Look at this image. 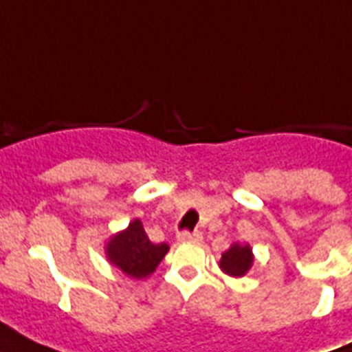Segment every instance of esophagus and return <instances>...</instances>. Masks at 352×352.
I'll return each instance as SVG.
<instances>
[{
  "label": "esophagus",
  "mask_w": 352,
  "mask_h": 352,
  "mask_svg": "<svg viewBox=\"0 0 352 352\" xmlns=\"http://www.w3.org/2000/svg\"><path fill=\"white\" fill-rule=\"evenodd\" d=\"M177 241L179 243H201L203 241V234L201 232H179L177 234Z\"/></svg>",
  "instance_id": "1"
}]
</instances>
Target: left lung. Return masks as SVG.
<instances>
[{
	"mask_svg": "<svg viewBox=\"0 0 352 352\" xmlns=\"http://www.w3.org/2000/svg\"><path fill=\"white\" fill-rule=\"evenodd\" d=\"M252 263H254V254H252L250 245H241L234 243L228 250L221 256L219 267L221 270L232 278H241L250 270Z\"/></svg>",
	"mask_w": 352,
	"mask_h": 352,
	"instance_id": "obj_1",
	"label": "left lung"
}]
</instances>
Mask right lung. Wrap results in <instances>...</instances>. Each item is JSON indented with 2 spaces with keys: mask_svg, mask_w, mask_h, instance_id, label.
<instances>
[{
  "mask_svg": "<svg viewBox=\"0 0 352 352\" xmlns=\"http://www.w3.org/2000/svg\"><path fill=\"white\" fill-rule=\"evenodd\" d=\"M168 250L170 246L166 243L155 245L149 241L140 219L131 221L126 230L113 235L106 245L107 261L133 279L148 278L153 274Z\"/></svg>",
  "mask_w": 352,
  "mask_h": 352,
  "instance_id": "obj_1",
  "label": "right lung"
}]
</instances>
